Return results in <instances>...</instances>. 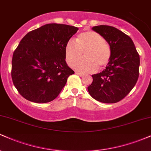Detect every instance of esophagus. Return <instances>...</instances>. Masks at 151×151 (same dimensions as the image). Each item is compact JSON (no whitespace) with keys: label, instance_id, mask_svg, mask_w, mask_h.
<instances>
[{"label":"esophagus","instance_id":"1","mask_svg":"<svg viewBox=\"0 0 151 151\" xmlns=\"http://www.w3.org/2000/svg\"><path fill=\"white\" fill-rule=\"evenodd\" d=\"M76 74H77V75H79V77H84V74L81 73V72H76Z\"/></svg>","mask_w":151,"mask_h":151}]
</instances>
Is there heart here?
Segmentation results:
<instances>
[{
	"label": "heart",
	"mask_w": 151,
	"mask_h": 151,
	"mask_svg": "<svg viewBox=\"0 0 151 151\" xmlns=\"http://www.w3.org/2000/svg\"><path fill=\"white\" fill-rule=\"evenodd\" d=\"M85 52L86 58L78 61ZM66 61L78 72H93L97 67L102 69L109 64L111 57L109 44L100 34L94 31H84L76 38L69 40L65 48Z\"/></svg>",
	"instance_id": "heart-1"
}]
</instances>
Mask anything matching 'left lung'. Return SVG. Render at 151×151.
Masks as SVG:
<instances>
[{"label":"left lung","mask_w":151,"mask_h":151,"mask_svg":"<svg viewBox=\"0 0 151 151\" xmlns=\"http://www.w3.org/2000/svg\"><path fill=\"white\" fill-rule=\"evenodd\" d=\"M92 30L109 43L111 57L105 70L93 74V81L88 86V91L98 101L116 103L136 85L139 76V55L131 38L116 27L98 25Z\"/></svg>","instance_id":"1"}]
</instances>
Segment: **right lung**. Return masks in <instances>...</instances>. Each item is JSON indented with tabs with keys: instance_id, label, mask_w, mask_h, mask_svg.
<instances>
[{
	"instance_id": "obj_1",
	"label": "right lung",
	"mask_w": 151,
	"mask_h": 151,
	"mask_svg": "<svg viewBox=\"0 0 151 151\" xmlns=\"http://www.w3.org/2000/svg\"><path fill=\"white\" fill-rule=\"evenodd\" d=\"M78 27L50 23L26 34L13 52L11 77L22 96L35 103L58 97L74 72L65 61V48Z\"/></svg>"
}]
</instances>
